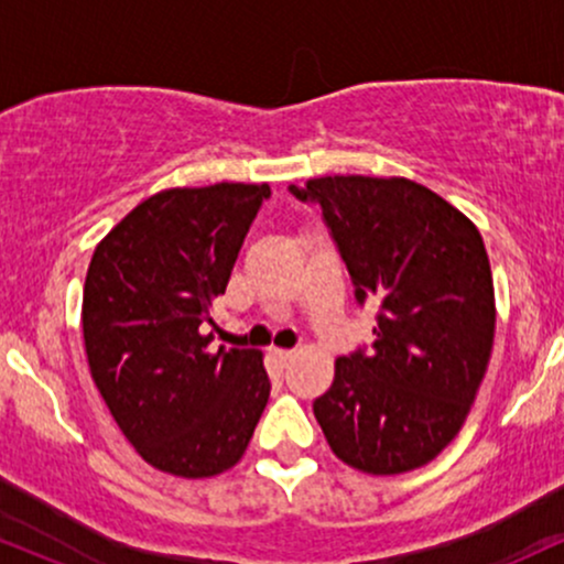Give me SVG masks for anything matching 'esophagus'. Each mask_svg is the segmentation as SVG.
Here are the masks:
<instances>
[{
    "label": "esophagus",
    "instance_id": "esophagus-1",
    "mask_svg": "<svg viewBox=\"0 0 564 564\" xmlns=\"http://www.w3.org/2000/svg\"><path fill=\"white\" fill-rule=\"evenodd\" d=\"M273 358L281 366H289L291 360H294V349H273Z\"/></svg>",
    "mask_w": 564,
    "mask_h": 564
}]
</instances>
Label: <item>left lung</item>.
I'll return each instance as SVG.
<instances>
[{
  "instance_id": "obj_1",
  "label": "left lung",
  "mask_w": 564,
  "mask_h": 564,
  "mask_svg": "<svg viewBox=\"0 0 564 564\" xmlns=\"http://www.w3.org/2000/svg\"><path fill=\"white\" fill-rule=\"evenodd\" d=\"M321 204L355 296L381 302L371 349L339 358L313 403L347 467L403 475L462 432L496 334L488 251L475 223L405 177L334 174L291 185Z\"/></svg>"
}]
</instances>
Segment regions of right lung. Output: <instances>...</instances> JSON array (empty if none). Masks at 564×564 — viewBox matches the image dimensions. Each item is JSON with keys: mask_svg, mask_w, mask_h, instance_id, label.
<instances>
[{"mask_svg": "<svg viewBox=\"0 0 564 564\" xmlns=\"http://www.w3.org/2000/svg\"><path fill=\"white\" fill-rule=\"evenodd\" d=\"M270 185L170 187L97 243L84 281L89 373L142 462L200 480L236 467L270 398L260 349L212 352V307Z\"/></svg>", "mask_w": 564, "mask_h": 564, "instance_id": "1", "label": "right lung"}]
</instances>
